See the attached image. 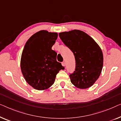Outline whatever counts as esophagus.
I'll use <instances>...</instances> for the list:
<instances>
[{"label": "esophagus", "instance_id": "34e87169", "mask_svg": "<svg viewBox=\"0 0 121 121\" xmlns=\"http://www.w3.org/2000/svg\"><path fill=\"white\" fill-rule=\"evenodd\" d=\"M61 64H62V65L63 66H65V62H62V63H61Z\"/></svg>", "mask_w": 121, "mask_h": 121}]
</instances>
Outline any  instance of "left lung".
Here are the masks:
<instances>
[{
  "label": "left lung",
  "instance_id": "8db88e82",
  "mask_svg": "<svg viewBox=\"0 0 121 121\" xmlns=\"http://www.w3.org/2000/svg\"><path fill=\"white\" fill-rule=\"evenodd\" d=\"M59 37L75 57V71L69 73L71 83L79 89L91 87L99 77L103 69L101 48L91 37L80 30L61 32Z\"/></svg>",
  "mask_w": 121,
  "mask_h": 121
}]
</instances>
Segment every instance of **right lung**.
Segmentation results:
<instances>
[{
	"label": "right lung",
	"mask_w": 121,
	"mask_h": 121,
	"mask_svg": "<svg viewBox=\"0 0 121 121\" xmlns=\"http://www.w3.org/2000/svg\"><path fill=\"white\" fill-rule=\"evenodd\" d=\"M57 33L40 30L29 38L23 48L21 69L25 80L37 90L48 89L55 82L59 71L65 67L56 61L57 53L52 48Z\"/></svg>",
	"instance_id": "add662e5"
}]
</instances>
